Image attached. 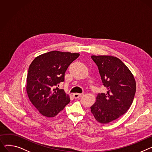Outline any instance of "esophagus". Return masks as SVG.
Returning a JSON list of instances; mask_svg holds the SVG:
<instances>
[{
  "label": "esophagus",
  "instance_id": "34e87169",
  "mask_svg": "<svg viewBox=\"0 0 152 152\" xmlns=\"http://www.w3.org/2000/svg\"><path fill=\"white\" fill-rule=\"evenodd\" d=\"M83 95V94H77V93H76V94H73V96H74V98H76V99L79 98V97L82 96Z\"/></svg>",
  "mask_w": 152,
  "mask_h": 152
}]
</instances>
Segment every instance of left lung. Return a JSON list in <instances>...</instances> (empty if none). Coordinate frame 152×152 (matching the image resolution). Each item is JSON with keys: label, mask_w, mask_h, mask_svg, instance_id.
Segmentation results:
<instances>
[{"label": "left lung", "mask_w": 152, "mask_h": 152, "mask_svg": "<svg viewBox=\"0 0 152 152\" xmlns=\"http://www.w3.org/2000/svg\"><path fill=\"white\" fill-rule=\"evenodd\" d=\"M98 66L106 94H98L91 113L101 124H108L123 115L132 104L136 81L128 68L121 60L109 56H92Z\"/></svg>", "instance_id": "1"}]
</instances>
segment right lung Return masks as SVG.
Masks as SVG:
<instances>
[{
    "label": "right lung",
    "mask_w": 152,
    "mask_h": 152,
    "mask_svg": "<svg viewBox=\"0 0 152 152\" xmlns=\"http://www.w3.org/2000/svg\"><path fill=\"white\" fill-rule=\"evenodd\" d=\"M79 56L78 53L53 50L37 57L29 66L27 93L43 116H56L69 103V96L58 87L64 81L68 67Z\"/></svg>",
    "instance_id": "add662e5"
}]
</instances>
